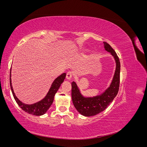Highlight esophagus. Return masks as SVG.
Segmentation results:
<instances>
[{
    "instance_id": "1",
    "label": "esophagus",
    "mask_w": 147,
    "mask_h": 147,
    "mask_svg": "<svg viewBox=\"0 0 147 147\" xmlns=\"http://www.w3.org/2000/svg\"><path fill=\"white\" fill-rule=\"evenodd\" d=\"M72 76H73V73L72 72H70V71H69V72H68L66 74V78L67 80H70L72 78Z\"/></svg>"
}]
</instances>
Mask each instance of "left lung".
<instances>
[{"label":"left lung","instance_id":"1","mask_svg":"<svg viewBox=\"0 0 147 147\" xmlns=\"http://www.w3.org/2000/svg\"><path fill=\"white\" fill-rule=\"evenodd\" d=\"M106 51L110 52L116 61V70L113 80L109 87L101 95L92 97H84L80 92L77 84L72 83V99L73 104L78 112L86 117L94 116L104 111L113 101L118 94L120 80V62L116 52L111 46L104 42Z\"/></svg>","mask_w":147,"mask_h":147}]
</instances>
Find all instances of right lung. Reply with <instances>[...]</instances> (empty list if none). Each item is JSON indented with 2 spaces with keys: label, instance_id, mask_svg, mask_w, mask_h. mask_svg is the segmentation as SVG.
I'll return each mask as SVG.
<instances>
[{
  "label": "right lung",
  "instance_id": "add662e5",
  "mask_svg": "<svg viewBox=\"0 0 147 147\" xmlns=\"http://www.w3.org/2000/svg\"><path fill=\"white\" fill-rule=\"evenodd\" d=\"M65 76H66V74L63 73V74L59 75L58 77H57L55 80V81L52 83V85L50 89V90H49L48 94H47L45 98L43 99L42 100L37 102V103L29 105V104H25L23 103V102H21L15 96V92L13 91L11 83V70H10V88H11L13 96L14 97L16 103L18 104V105L24 111V112L31 115H36V116L42 115L43 114H45L47 112V111L48 110V109L50 107V106L51 105L53 102V100H54L55 95L56 93V92L57 91V90H59L61 84L64 82Z\"/></svg>",
  "mask_w": 147,
  "mask_h": 147
}]
</instances>
